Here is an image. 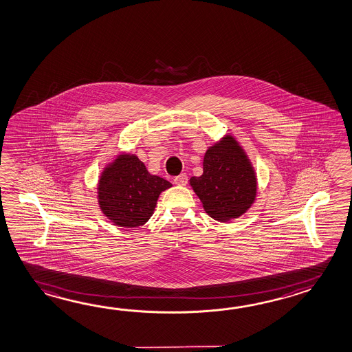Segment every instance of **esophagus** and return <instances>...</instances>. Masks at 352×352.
<instances>
[{
  "instance_id": "esophagus-1",
  "label": "esophagus",
  "mask_w": 352,
  "mask_h": 352,
  "mask_svg": "<svg viewBox=\"0 0 352 352\" xmlns=\"http://www.w3.org/2000/svg\"><path fill=\"white\" fill-rule=\"evenodd\" d=\"M174 183H175L177 186H186L188 183L187 174L183 173V174H180L178 177H175V178H174Z\"/></svg>"
}]
</instances>
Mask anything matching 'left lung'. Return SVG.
<instances>
[{"instance_id": "8db88e82", "label": "left lung", "mask_w": 352, "mask_h": 352, "mask_svg": "<svg viewBox=\"0 0 352 352\" xmlns=\"http://www.w3.org/2000/svg\"><path fill=\"white\" fill-rule=\"evenodd\" d=\"M189 186L207 214L219 222L243 215L257 197V174L243 146L232 134L210 145L204 153L203 174Z\"/></svg>"}]
</instances>
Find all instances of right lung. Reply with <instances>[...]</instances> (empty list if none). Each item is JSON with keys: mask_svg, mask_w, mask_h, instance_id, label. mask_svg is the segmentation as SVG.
<instances>
[{"mask_svg": "<svg viewBox=\"0 0 352 352\" xmlns=\"http://www.w3.org/2000/svg\"><path fill=\"white\" fill-rule=\"evenodd\" d=\"M172 183L148 172L135 154L120 153L102 168L98 182V204L110 222L137 228L151 219L159 195Z\"/></svg>", "mask_w": 352, "mask_h": 352, "instance_id": "1", "label": "right lung"}]
</instances>
